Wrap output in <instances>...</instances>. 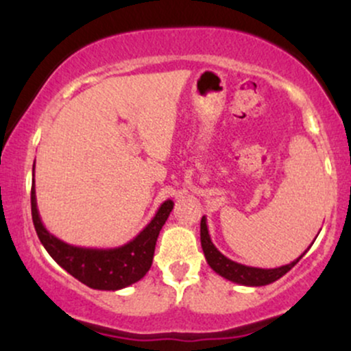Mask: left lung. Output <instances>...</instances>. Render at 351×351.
<instances>
[{
    "instance_id": "1",
    "label": "left lung",
    "mask_w": 351,
    "mask_h": 351,
    "mask_svg": "<svg viewBox=\"0 0 351 351\" xmlns=\"http://www.w3.org/2000/svg\"><path fill=\"white\" fill-rule=\"evenodd\" d=\"M317 239V237H315ZM313 244V243H312ZM201 247H203L204 257H206L209 267L213 269L216 274H219L224 279L234 282L239 285H247V287H261V285H267L280 279L282 276H285L291 269L295 265L302 257L305 256V251L300 257H297L295 261H292L291 264L282 265V267L276 269H261V267H251V265H244L239 263H234L229 257L221 254L216 249V245L213 244L211 237H209L208 224H206V216L201 217Z\"/></svg>"
}]
</instances>
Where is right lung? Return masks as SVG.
Segmentation results:
<instances>
[{
  "label": "right lung",
  "mask_w": 351,
  "mask_h": 351,
  "mask_svg": "<svg viewBox=\"0 0 351 351\" xmlns=\"http://www.w3.org/2000/svg\"><path fill=\"white\" fill-rule=\"evenodd\" d=\"M173 201L167 199L158 208L156 215L140 234L127 244L110 249L79 247L60 241L51 234L43 224L36 203L34 188V165H33V188H31V213L39 241L52 259L72 277L97 291H120L128 287L150 271L155 254V244L162 231L165 221L170 216Z\"/></svg>",
  "instance_id": "1"
}]
</instances>
